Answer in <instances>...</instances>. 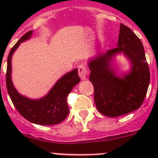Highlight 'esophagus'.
<instances>
[{"mask_svg":"<svg viewBox=\"0 0 158 158\" xmlns=\"http://www.w3.org/2000/svg\"><path fill=\"white\" fill-rule=\"evenodd\" d=\"M78 74H79V77L81 78V80H86L88 75V70L83 64H81L78 66Z\"/></svg>","mask_w":158,"mask_h":158,"instance_id":"obj_1","label":"esophagus"}]
</instances>
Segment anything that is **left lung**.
Returning <instances> with one entry per match:
<instances>
[{"label":"left lung","instance_id":"1","mask_svg":"<svg viewBox=\"0 0 158 158\" xmlns=\"http://www.w3.org/2000/svg\"><path fill=\"white\" fill-rule=\"evenodd\" d=\"M122 52L130 60L127 74H117L113 58ZM89 81L94 87V101L98 111L108 117L126 115L139 109L146 96L150 73L144 47L139 38L120 23L116 48L99 53L89 61Z\"/></svg>","mask_w":158,"mask_h":158}]
</instances>
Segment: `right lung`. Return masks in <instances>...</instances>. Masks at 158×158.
<instances>
[{
	"instance_id": "1",
	"label": "right lung",
	"mask_w": 158,
	"mask_h": 158,
	"mask_svg": "<svg viewBox=\"0 0 158 158\" xmlns=\"http://www.w3.org/2000/svg\"><path fill=\"white\" fill-rule=\"evenodd\" d=\"M33 31L27 32L11 49L8 56L6 72L7 90L18 112L29 122L39 125H54L62 122L69 114L67 96L73 88L80 82L77 69L67 73L55 83L43 98L33 100L22 96L12 81V57L22 42L31 37Z\"/></svg>"
}]
</instances>
